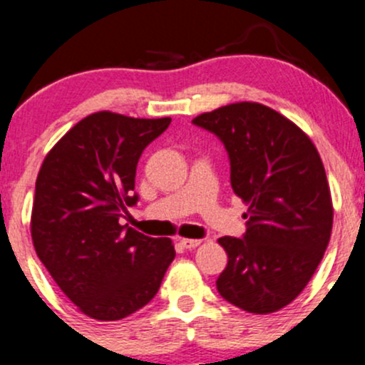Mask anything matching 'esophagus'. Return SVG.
Instances as JSON below:
<instances>
[{
	"mask_svg": "<svg viewBox=\"0 0 365 365\" xmlns=\"http://www.w3.org/2000/svg\"><path fill=\"white\" fill-rule=\"evenodd\" d=\"M180 244H182L185 249H194L201 244V240H197V238H182Z\"/></svg>",
	"mask_w": 365,
	"mask_h": 365,
	"instance_id": "34e87169",
	"label": "esophagus"
}]
</instances>
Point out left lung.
Instances as JSON below:
<instances>
[{"instance_id":"left-lung-1","label":"left lung","mask_w":365,"mask_h":365,"mask_svg":"<svg viewBox=\"0 0 365 365\" xmlns=\"http://www.w3.org/2000/svg\"><path fill=\"white\" fill-rule=\"evenodd\" d=\"M192 123L220 139L231 187L249 205L244 237L219 238L227 267L217 289L247 312L279 311L311 281L332 233V197L318 150L293 121L257 102L224 106Z\"/></svg>"}]
</instances>
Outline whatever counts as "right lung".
<instances>
[{"mask_svg": "<svg viewBox=\"0 0 365 365\" xmlns=\"http://www.w3.org/2000/svg\"><path fill=\"white\" fill-rule=\"evenodd\" d=\"M169 123L171 118L93 113L56 143L36 176V256L61 292L93 319L114 322L145 307L175 259L169 238L120 224L127 206L139 201V157Z\"/></svg>", "mask_w": 365, "mask_h": 365, "instance_id": "right-lung-1", "label": "right lung"}]
</instances>
